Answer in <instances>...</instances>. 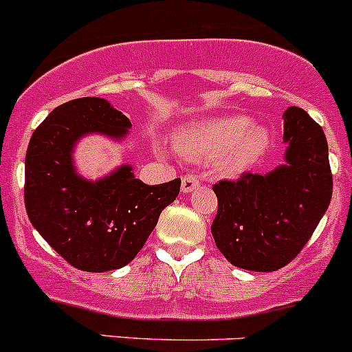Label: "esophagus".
I'll use <instances>...</instances> for the list:
<instances>
[{"mask_svg": "<svg viewBox=\"0 0 352 352\" xmlns=\"http://www.w3.org/2000/svg\"><path fill=\"white\" fill-rule=\"evenodd\" d=\"M199 185H200L199 176H195V174H186L185 178H183V183H182V192L190 193V192H193V190H195Z\"/></svg>", "mask_w": 352, "mask_h": 352, "instance_id": "obj_1", "label": "esophagus"}]
</instances>
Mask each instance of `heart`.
I'll list each match as a JSON object with an SVG mask.
<instances>
[{"instance_id": "b5f03b06", "label": "heart", "mask_w": 352, "mask_h": 352, "mask_svg": "<svg viewBox=\"0 0 352 352\" xmlns=\"http://www.w3.org/2000/svg\"><path fill=\"white\" fill-rule=\"evenodd\" d=\"M270 129L242 113L210 117L185 126L174 135V150L195 162H212L242 170L256 164L270 145Z\"/></svg>"}]
</instances>
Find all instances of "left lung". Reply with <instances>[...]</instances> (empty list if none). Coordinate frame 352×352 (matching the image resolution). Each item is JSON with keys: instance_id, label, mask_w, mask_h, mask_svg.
I'll list each match as a JSON object with an SVG mask.
<instances>
[{"instance_id": "obj_1", "label": "left lung", "mask_w": 352, "mask_h": 352, "mask_svg": "<svg viewBox=\"0 0 352 352\" xmlns=\"http://www.w3.org/2000/svg\"><path fill=\"white\" fill-rule=\"evenodd\" d=\"M285 164L212 186L217 214L210 232L226 259L249 271H276L302 250L332 199L329 143L306 110L283 113Z\"/></svg>"}]
</instances>
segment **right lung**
Segmentation results:
<instances>
[{
  "instance_id": "add662e5",
  "label": "right lung",
  "mask_w": 352,
  "mask_h": 352,
  "mask_svg": "<svg viewBox=\"0 0 352 352\" xmlns=\"http://www.w3.org/2000/svg\"><path fill=\"white\" fill-rule=\"evenodd\" d=\"M131 120L96 96L56 107L38 126L25 155V209L39 235L74 267L119 270L136 257L182 179L145 185L124 164L91 182L76 170L74 146L82 136L122 140Z\"/></svg>"
}]
</instances>
